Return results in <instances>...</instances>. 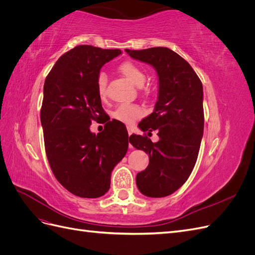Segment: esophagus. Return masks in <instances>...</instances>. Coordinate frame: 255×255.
I'll list each match as a JSON object with an SVG mask.
<instances>
[{
    "mask_svg": "<svg viewBox=\"0 0 255 255\" xmlns=\"http://www.w3.org/2000/svg\"><path fill=\"white\" fill-rule=\"evenodd\" d=\"M133 132H134V128L132 127H128V133L129 136L133 134Z\"/></svg>",
    "mask_w": 255,
    "mask_h": 255,
    "instance_id": "1",
    "label": "esophagus"
}]
</instances>
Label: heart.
I'll use <instances>...</instances> for the list:
<instances>
[{"mask_svg": "<svg viewBox=\"0 0 255 255\" xmlns=\"http://www.w3.org/2000/svg\"><path fill=\"white\" fill-rule=\"evenodd\" d=\"M119 70L130 83H133L134 85H136V86L141 87L144 84L145 74L142 69L135 63H132V61L123 63L119 67ZM106 87H107V76L104 72H101L98 75V80H97L98 95L101 98H105L106 96ZM142 114L143 112L139 106L125 103V104L119 105L117 109H116L113 116L114 118L117 119L118 121L129 125V123L139 119L142 116Z\"/></svg>", "mask_w": 255, "mask_h": 255, "instance_id": "obj_1", "label": "heart"}]
</instances>
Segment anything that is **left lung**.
Instances as JSON below:
<instances>
[{
  "instance_id": "8db88e82",
  "label": "left lung",
  "mask_w": 255,
  "mask_h": 255,
  "mask_svg": "<svg viewBox=\"0 0 255 255\" xmlns=\"http://www.w3.org/2000/svg\"><path fill=\"white\" fill-rule=\"evenodd\" d=\"M126 52L151 65L158 76L154 112L138 127L143 132L157 130L159 140L152 142L140 135L129 137L133 146L148 153L150 159L145 170L136 175V184L146 197H166L187 181L196 165L204 128L202 83L187 61L170 49Z\"/></svg>"
}]
</instances>
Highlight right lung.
<instances>
[{"label":"right lung","mask_w":255,"mask_h":255,"mask_svg":"<svg viewBox=\"0 0 255 255\" xmlns=\"http://www.w3.org/2000/svg\"><path fill=\"white\" fill-rule=\"evenodd\" d=\"M120 54L119 49L78 45L58 58L44 82L40 120L45 153L57 181L81 198L109 191L113 169L128 151L122 122L114 119L102 132H90L91 122L105 117L98 75Z\"/></svg>","instance_id":"1"}]
</instances>
